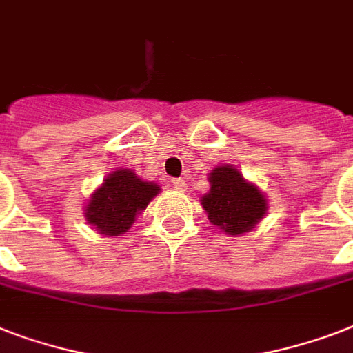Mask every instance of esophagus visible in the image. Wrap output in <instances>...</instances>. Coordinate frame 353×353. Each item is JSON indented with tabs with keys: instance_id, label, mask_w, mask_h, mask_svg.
<instances>
[{
	"instance_id": "1",
	"label": "esophagus",
	"mask_w": 353,
	"mask_h": 353,
	"mask_svg": "<svg viewBox=\"0 0 353 353\" xmlns=\"http://www.w3.org/2000/svg\"><path fill=\"white\" fill-rule=\"evenodd\" d=\"M172 185H174V188H176V190H185V188H187V183H185V179H183V177H176V179H172Z\"/></svg>"
}]
</instances>
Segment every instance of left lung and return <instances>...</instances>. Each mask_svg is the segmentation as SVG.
<instances>
[{
  "mask_svg": "<svg viewBox=\"0 0 353 353\" xmlns=\"http://www.w3.org/2000/svg\"><path fill=\"white\" fill-rule=\"evenodd\" d=\"M210 223L236 236L251 231L265 214V198L232 166L210 172V192L201 199Z\"/></svg>",
  "mask_w": 353,
  "mask_h": 353,
  "instance_id": "1",
  "label": "left lung"
}]
</instances>
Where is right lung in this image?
<instances>
[{"label": "right lung", "instance_id": "obj_1", "mask_svg": "<svg viewBox=\"0 0 353 353\" xmlns=\"http://www.w3.org/2000/svg\"><path fill=\"white\" fill-rule=\"evenodd\" d=\"M161 188L155 183L139 179L135 172L117 170L110 174L102 187L90 199L85 209V220L97 227V231L108 236L126 232L135 220V214L146 209L150 199L157 196Z\"/></svg>", "mask_w": 353, "mask_h": 353}]
</instances>
